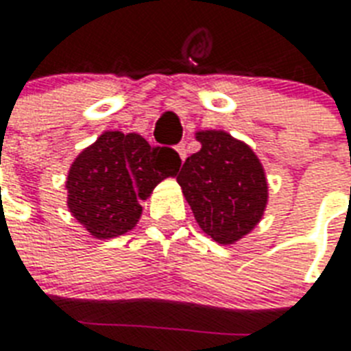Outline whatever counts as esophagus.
<instances>
[{"label": "esophagus", "mask_w": 351, "mask_h": 351, "mask_svg": "<svg viewBox=\"0 0 351 351\" xmlns=\"http://www.w3.org/2000/svg\"><path fill=\"white\" fill-rule=\"evenodd\" d=\"M176 153L180 154L182 162H184V160H186V156H187V149H186V143H178V145H176Z\"/></svg>", "instance_id": "34e87169"}]
</instances>
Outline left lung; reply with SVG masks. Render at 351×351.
Wrapping results in <instances>:
<instances>
[{
  "instance_id": "1",
  "label": "left lung",
  "mask_w": 351,
  "mask_h": 351,
  "mask_svg": "<svg viewBox=\"0 0 351 351\" xmlns=\"http://www.w3.org/2000/svg\"><path fill=\"white\" fill-rule=\"evenodd\" d=\"M198 153L184 162L176 182L198 226L219 244L250 233L266 209L267 182L256 154L224 131H200Z\"/></svg>"
}]
</instances>
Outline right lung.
<instances>
[{"instance_id":"obj_1","label":"right lung","mask_w":351,"mask_h":351,"mask_svg":"<svg viewBox=\"0 0 351 351\" xmlns=\"http://www.w3.org/2000/svg\"><path fill=\"white\" fill-rule=\"evenodd\" d=\"M180 164L175 149L153 147L140 134L104 132L69 171V209L96 239L127 233L142 215L140 200Z\"/></svg>"}]
</instances>
